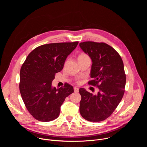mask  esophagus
Wrapping results in <instances>:
<instances>
[{
    "mask_svg": "<svg viewBox=\"0 0 147 147\" xmlns=\"http://www.w3.org/2000/svg\"><path fill=\"white\" fill-rule=\"evenodd\" d=\"M74 91L75 92H78V88L77 87H74Z\"/></svg>",
    "mask_w": 147,
    "mask_h": 147,
    "instance_id": "34e87169",
    "label": "esophagus"
}]
</instances>
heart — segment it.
<instances>
[{"instance_id": "heart-1", "label": "heart", "mask_w": 147, "mask_h": 147, "mask_svg": "<svg viewBox=\"0 0 147 147\" xmlns=\"http://www.w3.org/2000/svg\"><path fill=\"white\" fill-rule=\"evenodd\" d=\"M87 58H89V57L87 54H86L84 53H81L79 54L78 56V57H77L78 61V60H83V59H87Z\"/></svg>"}]
</instances>
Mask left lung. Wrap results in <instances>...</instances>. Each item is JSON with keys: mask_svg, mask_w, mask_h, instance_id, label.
<instances>
[{"mask_svg": "<svg viewBox=\"0 0 147 147\" xmlns=\"http://www.w3.org/2000/svg\"><path fill=\"white\" fill-rule=\"evenodd\" d=\"M82 51L92 60L88 84L97 86L99 91L94 95L80 88L81 96L80 112L81 116L92 122L107 119L120 102L125 85V74L119 54L105 43L84 42L79 44Z\"/></svg>", "mask_w": 147, "mask_h": 147, "instance_id": "8db88e82", "label": "left lung"}]
</instances>
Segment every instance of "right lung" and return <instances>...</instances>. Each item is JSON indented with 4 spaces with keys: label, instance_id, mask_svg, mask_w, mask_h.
Wrapping results in <instances>:
<instances>
[{
    "label": "right lung",
    "instance_id": "add662e5",
    "mask_svg": "<svg viewBox=\"0 0 147 147\" xmlns=\"http://www.w3.org/2000/svg\"><path fill=\"white\" fill-rule=\"evenodd\" d=\"M78 42L49 44L34 49L20 70V91L30 114L40 121L58 117L66 98L74 92L73 86L66 83L56 88L52 82L60 72L67 56L76 49Z\"/></svg>",
    "mask_w": 147,
    "mask_h": 147
}]
</instances>
